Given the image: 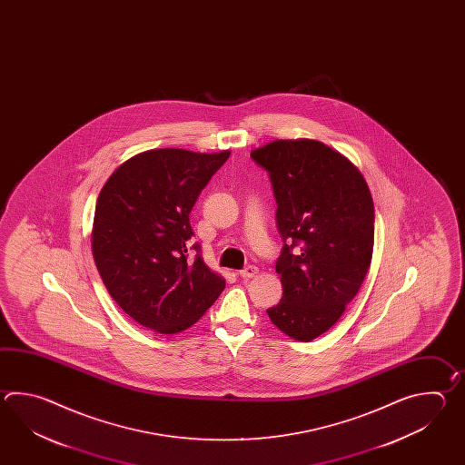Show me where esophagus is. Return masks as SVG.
Here are the masks:
<instances>
[{
	"label": "esophagus",
	"mask_w": 465,
	"mask_h": 465,
	"mask_svg": "<svg viewBox=\"0 0 465 465\" xmlns=\"http://www.w3.org/2000/svg\"><path fill=\"white\" fill-rule=\"evenodd\" d=\"M259 274V269L256 266H246L239 271L241 277H256Z\"/></svg>",
	"instance_id": "34e87169"
}]
</instances>
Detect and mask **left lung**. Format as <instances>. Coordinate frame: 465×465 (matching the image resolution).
Returning <instances> with one entry per match:
<instances>
[{"label": "left lung", "instance_id": "left-lung-1", "mask_svg": "<svg viewBox=\"0 0 465 465\" xmlns=\"http://www.w3.org/2000/svg\"><path fill=\"white\" fill-rule=\"evenodd\" d=\"M251 158L269 173L284 241L276 262L282 297L267 316L286 336L309 342L336 324L366 279L374 201L362 173L316 139H276Z\"/></svg>", "mask_w": 465, "mask_h": 465}]
</instances>
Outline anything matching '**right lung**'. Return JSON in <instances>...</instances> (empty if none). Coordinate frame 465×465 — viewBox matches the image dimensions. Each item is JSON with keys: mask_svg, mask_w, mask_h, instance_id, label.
I'll list each match as a JSON object with an SVG mask.
<instances>
[{"mask_svg": "<svg viewBox=\"0 0 465 465\" xmlns=\"http://www.w3.org/2000/svg\"><path fill=\"white\" fill-rule=\"evenodd\" d=\"M229 154L149 149L119 164L99 193L91 231L99 276L128 316L158 334L196 324L226 287L188 247L189 213Z\"/></svg>", "mask_w": 465, "mask_h": 465, "instance_id": "obj_1", "label": "right lung"}]
</instances>
